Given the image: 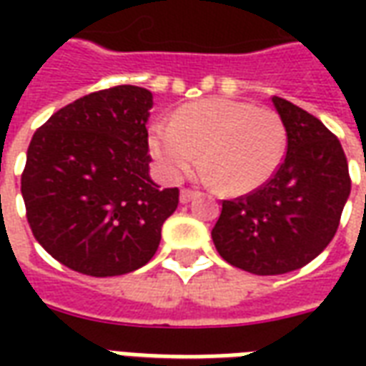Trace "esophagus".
Masks as SVG:
<instances>
[{
    "mask_svg": "<svg viewBox=\"0 0 366 366\" xmlns=\"http://www.w3.org/2000/svg\"><path fill=\"white\" fill-rule=\"evenodd\" d=\"M194 198H196V192L194 190H186V188H184V190L180 192V202H182V204H188V202H192Z\"/></svg>",
    "mask_w": 366,
    "mask_h": 366,
    "instance_id": "1",
    "label": "esophagus"
}]
</instances>
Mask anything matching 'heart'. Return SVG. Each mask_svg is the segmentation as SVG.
Returning a JSON list of instances; mask_svg holds the SVG:
<instances>
[{
	"label": "heart",
	"instance_id": "b5f03b06",
	"mask_svg": "<svg viewBox=\"0 0 366 366\" xmlns=\"http://www.w3.org/2000/svg\"><path fill=\"white\" fill-rule=\"evenodd\" d=\"M286 149L278 113L249 102L207 97L184 105L170 123L154 125L149 151L168 182L199 167L225 194L243 196L274 176Z\"/></svg>",
	"mask_w": 366,
	"mask_h": 366
}]
</instances>
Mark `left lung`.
Wrapping results in <instances>:
<instances>
[{
  "instance_id": "left-lung-1",
  "label": "left lung",
  "mask_w": 366,
  "mask_h": 366,
  "mask_svg": "<svg viewBox=\"0 0 366 366\" xmlns=\"http://www.w3.org/2000/svg\"><path fill=\"white\" fill-rule=\"evenodd\" d=\"M288 149L259 190L225 199L212 239L223 261L251 274L274 276L306 267L335 235L351 194L345 152L312 113L272 96Z\"/></svg>"
}]
</instances>
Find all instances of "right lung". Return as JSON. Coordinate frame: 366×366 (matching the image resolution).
<instances>
[{
    "instance_id": "1",
    "label": "right lung",
    "mask_w": 366,
    "mask_h": 366,
    "mask_svg": "<svg viewBox=\"0 0 366 366\" xmlns=\"http://www.w3.org/2000/svg\"><path fill=\"white\" fill-rule=\"evenodd\" d=\"M152 94L139 86L94 92L36 131L21 176L35 239L88 276H121L151 261L178 188L149 176Z\"/></svg>"
}]
</instances>
